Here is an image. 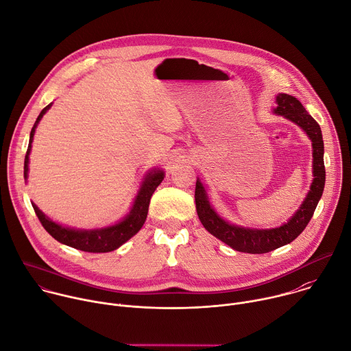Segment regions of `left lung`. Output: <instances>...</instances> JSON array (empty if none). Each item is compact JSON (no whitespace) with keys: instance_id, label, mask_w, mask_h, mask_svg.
I'll return each instance as SVG.
<instances>
[{"instance_id":"left-lung-1","label":"left lung","mask_w":351,"mask_h":351,"mask_svg":"<svg viewBox=\"0 0 351 351\" xmlns=\"http://www.w3.org/2000/svg\"><path fill=\"white\" fill-rule=\"evenodd\" d=\"M274 114L281 115L302 128L313 145V182L303 203L287 223L273 229H250L232 225L222 219L208 202L207 192L197 178L195 188L196 211L203 226L217 239L236 251L248 254H265L295 240L311 219L325 185L324 141L318 123L293 96L280 93L276 97Z\"/></svg>"}]
</instances>
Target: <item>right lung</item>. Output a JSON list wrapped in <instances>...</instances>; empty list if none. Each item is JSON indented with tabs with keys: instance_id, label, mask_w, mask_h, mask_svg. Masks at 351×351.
<instances>
[{
	"instance_id": "right-lung-1",
	"label": "right lung",
	"mask_w": 351,
	"mask_h": 351,
	"mask_svg": "<svg viewBox=\"0 0 351 351\" xmlns=\"http://www.w3.org/2000/svg\"><path fill=\"white\" fill-rule=\"evenodd\" d=\"M52 103L47 106L41 114L38 115L32 133H30V141H29V148L26 152L25 158V180H27V171H29V155L32 151V143L33 137L36 133V129L41 121V118L45 115V112L51 108ZM165 178V173L162 170H152L149 171L144 181L143 185L138 191V195L136 196V200L133 203V207L130 213L118 223L101 229H74V228H66L62 226L56 222H53L51 218H48L34 203L33 208L45 228V230L58 241L70 245L73 248L85 251V252H110L121 247L123 243H126L129 239H132L144 225L148 214V207H149V200L155 189L159 186L162 180Z\"/></svg>"
}]
</instances>
